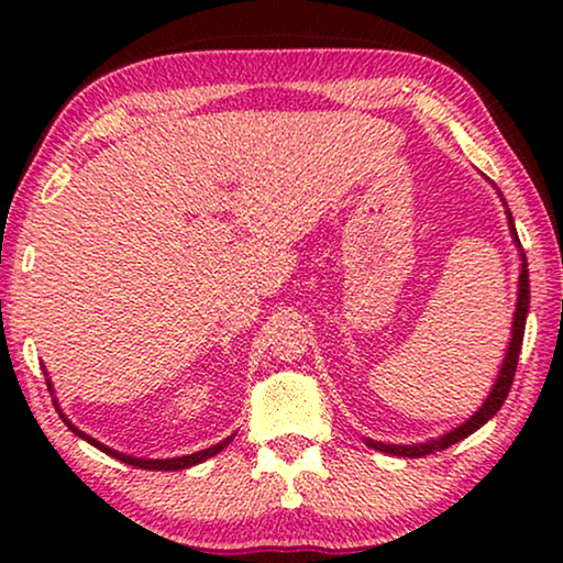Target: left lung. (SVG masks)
I'll return each mask as SVG.
<instances>
[{"label":"left lung","instance_id":"8db88e82","mask_svg":"<svg viewBox=\"0 0 563 563\" xmlns=\"http://www.w3.org/2000/svg\"><path fill=\"white\" fill-rule=\"evenodd\" d=\"M499 197H503V195H499ZM503 205H505V214H507V225H510L512 243L518 245L520 279H518V302H515V318H512V338H510V343H507V353H505V358H503V366H499V374H497L495 384H492L487 399H484L479 410H476L466 422H461V426L453 428L451 433H445L441 438H433V441L412 443V445H395V443H382V441H372V438H364L368 449L382 451V453H391V456H407V459H420V456H428V453L443 451V449H449V445H453V443L464 441V438L472 435L474 430H479L484 422L495 418L499 407L505 405L507 395H510V387H512V379H515V368H518L522 335H526V318H528V307H530V279H528L526 251H522L518 230H515L512 212L507 210L505 199H503Z\"/></svg>","mask_w":563,"mask_h":563}]
</instances>
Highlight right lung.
Returning a JSON list of instances; mask_svg holds the SVG:
<instances>
[{
	"instance_id": "add662e5",
	"label": "right lung",
	"mask_w": 563,
	"mask_h": 563,
	"mask_svg": "<svg viewBox=\"0 0 563 563\" xmlns=\"http://www.w3.org/2000/svg\"><path fill=\"white\" fill-rule=\"evenodd\" d=\"M45 382H48V389L53 391V384H51V379H45ZM53 405H56V410H58V415H60V420L66 422V426H68V430H71V433H76L79 438H84V441L91 443V445H95V449H99L102 453H107V456H112V459L122 461V464H130V466H135V468H153V472H179V468H189V466L202 464V461H207L210 456H214V453H220L222 449H225V445H230V441H233V435H235V433H233V435H228L225 441L214 443V445H210V449H205V451L189 453V456H176V459H135V456H128V453H120V451L110 449V445L99 443L97 438H91V435L84 433V430L76 428L74 422L68 420L64 412H60L58 399H53Z\"/></svg>"
}]
</instances>
